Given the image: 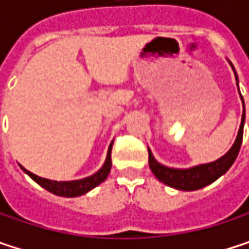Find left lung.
Masks as SVG:
<instances>
[{"mask_svg":"<svg viewBox=\"0 0 249 249\" xmlns=\"http://www.w3.org/2000/svg\"><path fill=\"white\" fill-rule=\"evenodd\" d=\"M229 65H231V68H232V71L235 73L236 85H238V75H236V72H235V69H233L231 62H229ZM238 90H239V88H238ZM241 99H242V95H241ZM242 104H244V99H242ZM244 124H245V107H244L241 125H239L235 142L232 144V147L229 148V151L225 156H222L221 159H218L215 161H212V163L199 164V166H193V167H189V169H173V167H167V166H163L161 163H159L154 159L151 150L148 148V164H150V169H151L153 174L161 183H164V184H167V186H170L173 189L186 190V192L202 189V187L213 183L215 180H218L221 176H224L231 169L233 161L236 160L239 148H241V144H242Z\"/></svg>","mask_w":249,"mask_h":249,"instance_id":"8db88e82","label":"left lung"}]
</instances>
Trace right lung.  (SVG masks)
<instances>
[{"label": "right lung", "instance_id": "right-lung-1", "mask_svg": "<svg viewBox=\"0 0 249 249\" xmlns=\"http://www.w3.org/2000/svg\"><path fill=\"white\" fill-rule=\"evenodd\" d=\"M112 144H114V141H112V142L109 144V147H108V154H107V160H105L104 166H102L96 173L89 176V177H85V178L71 180V181H56V180L43 178V177H40V176H37V174L25 170L24 167H21V169H23V172L28 174L36 183H38L41 187H44L46 190H49V192L53 193V195L63 196V197H76V196H82V195L88 193L89 190L95 189L98 184H101L102 181L107 180L108 174L111 172V166H112V161H111Z\"/></svg>", "mask_w": 249, "mask_h": 249}]
</instances>
